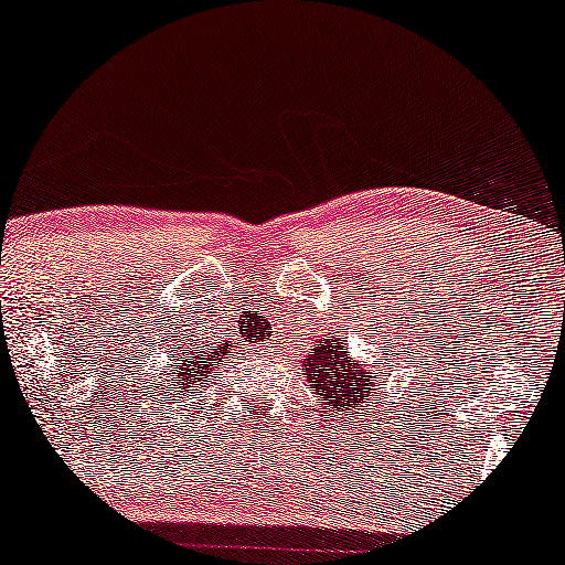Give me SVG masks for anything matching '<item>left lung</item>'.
Returning a JSON list of instances; mask_svg holds the SVG:
<instances>
[{
	"label": "left lung",
	"instance_id": "left-lung-1",
	"mask_svg": "<svg viewBox=\"0 0 565 565\" xmlns=\"http://www.w3.org/2000/svg\"><path fill=\"white\" fill-rule=\"evenodd\" d=\"M302 373L312 394L323 399V411L334 420L355 418L358 411H369L376 376H371L360 360L348 355L344 339H316L310 355L302 358Z\"/></svg>",
	"mask_w": 565,
	"mask_h": 565
}]
</instances>
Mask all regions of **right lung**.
<instances>
[{
	"label": "right lung",
	"instance_id": "add662e5",
	"mask_svg": "<svg viewBox=\"0 0 565 565\" xmlns=\"http://www.w3.org/2000/svg\"><path fill=\"white\" fill-rule=\"evenodd\" d=\"M231 350V344H223L215 352H196V348L179 350V369L173 373L171 390L175 392H192V386L207 382V373L223 365V355ZM192 397V394H189Z\"/></svg>",
	"mask_w": 565,
	"mask_h": 565
}]
</instances>
